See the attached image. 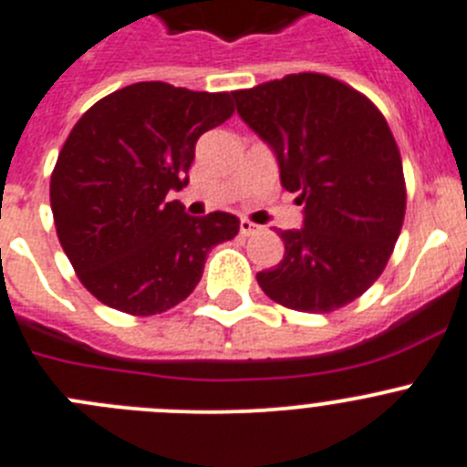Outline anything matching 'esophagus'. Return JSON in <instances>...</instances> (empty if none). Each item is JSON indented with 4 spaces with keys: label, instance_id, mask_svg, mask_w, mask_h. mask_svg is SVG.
Wrapping results in <instances>:
<instances>
[{
    "label": "esophagus",
    "instance_id": "obj_1",
    "mask_svg": "<svg viewBox=\"0 0 467 467\" xmlns=\"http://www.w3.org/2000/svg\"><path fill=\"white\" fill-rule=\"evenodd\" d=\"M255 230H258V225L251 223L249 218H242V221H239V234H244V237L251 233H255Z\"/></svg>",
    "mask_w": 467,
    "mask_h": 467
}]
</instances>
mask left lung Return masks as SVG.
<instances>
[{
	"instance_id": "1",
	"label": "left lung",
	"mask_w": 467,
	"mask_h": 467,
	"mask_svg": "<svg viewBox=\"0 0 467 467\" xmlns=\"http://www.w3.org/2000/svg\"><path fill=\"white\" fill-rule=\"evenodd\" d=\"M244 123L275 149L305 228L279 230L284 258L258 272L265 296L296 312L354 302L389 263L407 207L400 150L363 92L317 71L234 90Z\"/></svg>"
}]
</instances>
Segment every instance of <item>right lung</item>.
<instances>
[{
	"label": "right lung",
	"mask_w": 467,
	"mask_h": 467,
	"mask_svg": "<svg viewBox=\"0 0 467 467\" xmlns=\"http://www.w3.org/2000/svg\"><path fill=\"white\" fill-rule=\"evenodd\" d=\"M234 113L233 92L132 83L92 104L50 174L57 239L102 305L153 317L186 300L212 246L239 233L225 212L188 216L171 191L188 183L195 144Z\"/></svg>",
	"instance_id": "right-lung-1"
}]
</instances>
